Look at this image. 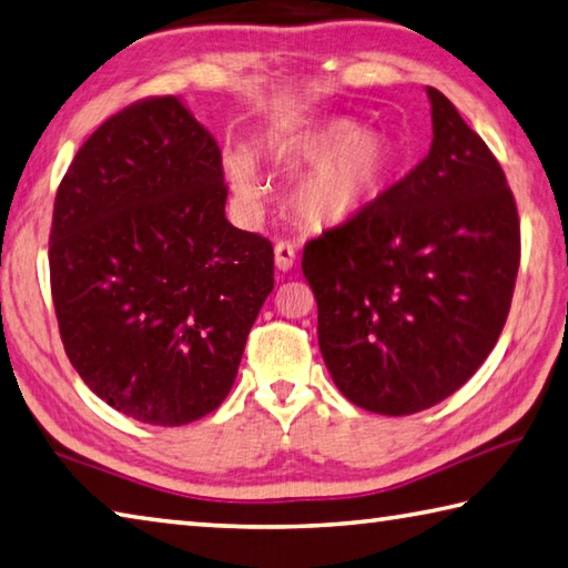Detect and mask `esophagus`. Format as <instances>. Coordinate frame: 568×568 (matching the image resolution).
Instances as JSON below:
<instances>
[{"label":"esophagus","mask_w":568,"mask_h":568,"mask_svg":"<svg viewBox=\"0 0 568 568\" xmlns=\"http://www.w3.org/2000/svg\"><path fill=\"white\" fill-rule=\"evenodd\" d=\"M293 265H295V248H293V245L285 243V241L275 243V267H277V271L287 273Z\"/></svg>","instance_id":"obj_1"}]
</instances>
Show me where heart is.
Masks as SVG:
<instances>
[{
  "label": "heart",
  "instance_id": "obj_1",
  "mask_svg": "<svg viewBox=\"0 0 568 568\" xmlns=\"http://www.w3.org/2000/svg\"><path fill=\"white\" fill-rule=\"evenodd\" d=\"M271 156L285 171L306 166L293 185L291 205L311 229H339L377 209L399 166L389 136L363 131L349 119L301 121L275 131ZM223 169L241 203L253 205L261 199V179L248 149L225 151Z\"/></svg>",
  "mask_w": 568,
  "mask_h": 568
}]
</instances>
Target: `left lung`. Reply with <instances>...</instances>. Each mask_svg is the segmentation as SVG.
I'll return each mask as SVG.
<instances>
[{"mask_svg": "<svg viewBox=\"0 0 568 568\" xmlns=\"http://www.w3.org/2000/svg\"><path fill=\"white\" fill-rule=\"evenodd\" d=\"M432 146L377 209L305 245L317 343L337 389L377 415L457 392L507 323L521 233L507 176L442 91Z\"/></svg>", "mask_w": 568, "mask_h": 568, "instance_id": "left-lung-1", "label": "left lung"}]
</instances>
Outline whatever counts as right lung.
Returning a JSON list of instances; mask_svg holds the SVG:
<instances>
[{
  "mask_svg": "<svg viewBox=\"0 0 568 568\" xmlns=\"http://www.w3.org/2000/svg\"><path fill=\"white\" fill-rule=\"evenodd\" d=\"M221 149L176 97L113 113L61 179L49 235L61 343L146 425L209 415L273 291V245L225 219Z\"/></svg>",
  "mask_w": 568,
  "mask_h": 568,
  "instance_id": "right-lung-1",
  "label": "right lung"
}]
</instances>
